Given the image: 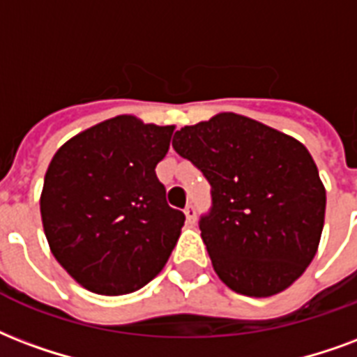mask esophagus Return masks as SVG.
Returning <instances> with one entry per match:
<instances>
[{"label":"esophagus","mask_w":357,"mask_h":357,"mask_svg":"<svg viewBox=\"0 0 357 357\" xmlns=\"http://www.w3.org/2000/svg\"><path fill=\"white\" fill-rule=\"evenodd\" d=\"M183 212H185L187 221H189V223H195V219H197V210H195V206H192V204H187V206H185V210H183Z\"/></svg>","instance_id":"34e87169"}]
</instances>
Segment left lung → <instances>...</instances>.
<instances>
[{
  "label": "left lung",
  "mask_w": 357,
  "mask_h": 357,
  "mask_svg": "<svg viewBox=\"0 0 357 357\" xmlns=\"http://www.w3.org/2000/svg\"><path fill=\"white\" fill-rule=\"evenodd\" d=\"M174 149L212 185L200 236L232 291L271 297L291 286L318 252L326 187L305 145L236 113L183 126Z\"/></svg>",
  "instance_id": "1"
}]
</instances>
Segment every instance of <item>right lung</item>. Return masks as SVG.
Listing matches in <instances>:
<instances>
[{
	"label": "right lung",
	"mask_w": 357,
	"mask_h": 357,
	"mask_svg": "<svg viewBox=\"0 0 357 357\" xmlns=\"http://www.w3.org/2000/svg\"><path fill=\"white\" fill-rule=\"evenodd\" d=\"M176 126L119 115L68 139L45 174L41 221L64 271L98 295L138 291L178 244L185 215L155 168Z\"/></svg>",
	"instance_id": "right-lung-1"
}]
</instances>
